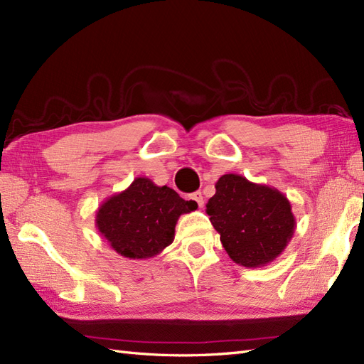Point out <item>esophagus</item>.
Listing matches in <instances>:
<instances>
[{
  "instance_id": "34e87169",
  "label": "esophagus",
  "mask_w": 364,
  "mask_h": 364,
  "mask_svg": "<svg viewBox=\"0 0 364 364\" xmlns=\"http://www.w3.org/2000/svg\"><path fill=\"white\" fill-rule=\"evenodd\" d=\"M191 199L199 205V208H203V205H205V200H203V196H202V193L200 191H196V193H193L191 194Z\"/></svg>"
}]
</instances>
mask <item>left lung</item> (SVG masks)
Here are the masks:
<instances>
[{
  "label": "left lung",
  "mask_w": 364,
  "mask_h": 364,
  "mask_svg": "<svg viewBox=\"0 0 364 364\" xmlns=\"http://www.w3.org/2000/svg\"><path fill=\"white\" fill-rule=\"evenodd\" d=\"M206 214L229 258L249 269L277 259L296 228L290 200L279 190L234 173L215 182Z\"/></svg>",
  "instance_id": "1"
}]
</instances>
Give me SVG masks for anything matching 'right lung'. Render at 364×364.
I'll return each mask as SVG.
<instances>
[{"mask_svg":"<svg viewBox=\"0 0 364 364\" xmlns=\"http://www.w3.org/2000/svg\"><path fill=\"white\" fill-rule=\"evenodd\" d=\"M194 209V200H183L170 186L136 178L97 209L95 228L118 255L147 259L173 243L179 217Z\"/></svg>","mask_w":364,"mask_h":364,"instance_id":"1","label":"right lung"}]
</instances>
